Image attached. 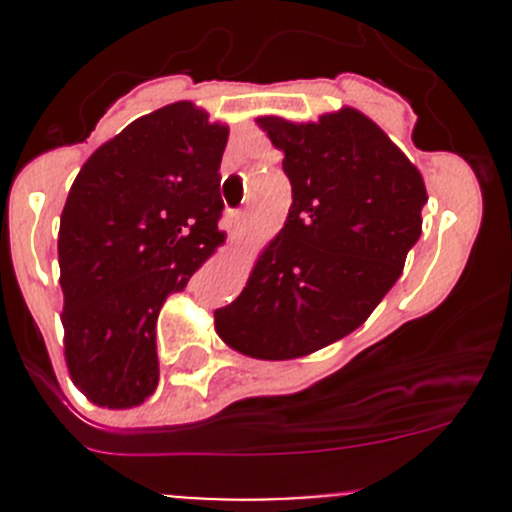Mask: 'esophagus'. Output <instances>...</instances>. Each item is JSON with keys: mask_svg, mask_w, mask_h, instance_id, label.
<instances>
[{"mask_svg": "<svg viewBox=\"0 0 512 512\" xmlns=\"http://www.w3.org/2000/svg\"><path fill=\"white\" fill-rule=\"evenodd\" d=\"M242 223H245V215L242 213H227L225 215V227H227V232H230V240L237 235V232H240Z\"/></svg>", "mask_w": 512, "mask_h": 512, "instance_id": "1", "label": "esophagus"}]
</instances>
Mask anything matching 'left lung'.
Wrapping results in <instances>:
<instances>
[{
    "label": "left lung",
    "instance_id": "1",
    "mask_svg": "<svg viewBox=\"0 0 512 512\" xmlns=\"http://www.w3.org/2000/svg\"><path fill=\"white\" fill-rule=\"evenodd\" d=\"M257 126L285 153L292 205L240 297L215 309V332L252 359H297L369 319L421 237L428 195L416 165L356 108Z\"/></svg>",
    "mask_w": 512,
    "mask_h": 512
}]
</instances>
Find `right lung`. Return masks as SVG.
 Returning a JSON list of instances; mask_svg holds the SVG:
<instances>
[{
  "label": "right lung",
  "mask_w": 512,
  "mask_h": 512,
  "mask_svg": "<svg viewBox=\"0 0 512 512\" xmlns=\"http://www.w3.org/2000/svg\"><path fill=\"white\" fill-rule=\"evenodd\" d=\"M230 128L190 101L128 123L76 175L59 225L64 356L91 404L133 409L158 386L156 319L225 242Z\"/></svg>",
  "instance_id": "right-lung-1"
}]
</instances>
